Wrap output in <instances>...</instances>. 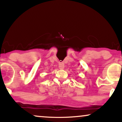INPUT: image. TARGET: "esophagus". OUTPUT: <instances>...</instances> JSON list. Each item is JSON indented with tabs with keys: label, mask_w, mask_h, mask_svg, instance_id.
<instances>
[{
	"label": "esophagus",
	"mask_w": 122,
	"mask_h": 122,
	"mask_svg": "<svg viewBox=\"0 0 122 122\" xmlns=\"http://www.w3.org/2000/svg\"><path fill=\"white\" fill-rule=\"evenodd\" d=\"M59 69H61V70L63 69L64 68V64H63V63H61L59 64Z\"/></svg>",
	"instance_id": "esophagus-1"
}]
</instances>
